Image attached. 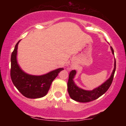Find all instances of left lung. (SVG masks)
Segmentation results:
<instances>
[{"mask_svg": "<svg viewBox=\"0 0 126 126\" xmlns=\"http://www.w3.org/2000/svg\"><path fill=\"white\" fill-rule=\"evenodd\" d=\"M111 50L112 54H114V50L111 47ZM114 67L110 77L106 81L97 88H95L92 90H85L82 88L78 87L75 83L73 79L76 74L75 70L70 72L69 76V80L67 82V91L70 97L73 100L80 102H88L92 101L100 97L101 95L107 91L111 86L112 80H113L114 73L116 67V62L114 59Z\"/></svg>", "mask_w": 126, "mask_h": 126, "instance_id": "8db88e82", "label": "left lung"}]
</instances>
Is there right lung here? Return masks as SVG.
<instances>
[{
	"label": "right lung",
	"mask_w": 126,
	"mask_h": 126,
	"mask_svg": "<svg viewBox=\"0 0 126 126\" xmlns=\"http://www.w3.org/2000/svg\"><path fill=\"white\" fill-rule=\"evenodd\" d=\"M19 42V41L15 45L11 55L12 81L17 89L25 97L31 99L43 97L48 93L52 82L63 70V68H59L40 76L28 74L22 70L17 61V50Z\"/></svg>",
	"instance_id": "1"
}]
</instances>
